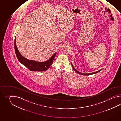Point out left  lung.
Masks as SVG:
<instances>
[{"label": "left lung", "instance_id": "1", "mask_svg": "<svg viewBox=\"0 0 121 121\" xmlns=\"http://www.w3.org/2000/svg\"><path fill=\"white\" fill-rule=\"evenodd\" d=\"M71 65H72V67H73V69H74V70L75 72H76V73H78V74H79L82 75H86V76H88V75H92L93 74H95V73H97L98 72H99V71H100L101 70H102L103 69H100V70H98V71H96V72H93V73H81V72H79V71H77V69H76L73 66V64H72V63H71Z\"/></svg>", "mask_w": 121, "mask_h": 121}]
</instances>
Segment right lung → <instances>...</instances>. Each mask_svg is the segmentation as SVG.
<instances>
[{
  "instance_id": "add662e5",
  "label": "right lung",
  "mask_w": 121,
  "mask_h": 121,
  "mask_svg": "<svg viewBox=\"0 0 121 121\" xmlns=\"http://www.w3.org/2000/svg\"><path fill=\"white\" fill-rule=\"evenodd\" d=\"M16 39H15L14 48L16 55L19 61L31 71H43L48 69L54 59L56 53H55L49 59L44 62L37 61L32 60H28L21 54L16 45Z\"/></svg>"
}]
</instances>
